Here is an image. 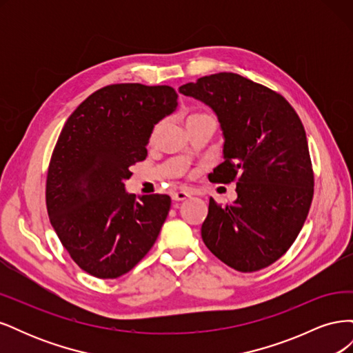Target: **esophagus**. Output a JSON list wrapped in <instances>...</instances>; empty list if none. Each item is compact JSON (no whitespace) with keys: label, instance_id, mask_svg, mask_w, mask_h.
I'll use <instances>...</instances> for the list:
<instances>
[{"label":"esophagus","instance_id":"obj_1","mask_svg":"<svg viewBox=\"0 0 353 353\" xmlns=\"http://www.w3.org/2000/svg\"><path fill=\"white\" fill-rule=\"evenodd\" d=\"M190 196H191L190 191H187V190H178V191H175V193H174L172 199H174L175 201H183V200L188 199Z\"/></svg>","mask_w":353,"mask_h":353}]
</instances>
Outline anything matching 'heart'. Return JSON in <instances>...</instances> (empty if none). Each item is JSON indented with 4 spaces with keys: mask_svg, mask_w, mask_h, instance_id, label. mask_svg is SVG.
<instances>
[{
    "mask_svg": "<svg viewBox=\"0 0 353 353\" xmlns=\"http://www.w3.org/2000/svg\"><path fill=\"white\" fill-rule=\"evenodd\" d=\"M191 116H208L206 113H194V114H190L188 117H191Z\"/></svg>",
    "mask_w": 353,
    "mask_h": 353,
    "instance_id": "obj_1",
    "label": "heart"
}]
</instances>
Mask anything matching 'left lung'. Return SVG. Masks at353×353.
<instances>
[{
	"label": "left lung",
	"instance_id": "1",
	"mask_svg": "<svg viewBox=\"0 0 353 353\" xmlns=\"http://www.w3.org/2000/svg\"><path fill=\"white\" fill-rule=\"evenodd\" d=\"M209 104L225 137V160L213 183H236L237 200L210 197L201 239L240 272H254L292 248L311 209L314 169L301 117L280 92L241 74L221 72L179 87Z\"/></svg>",
	"mask_w": 353,
	"mask_h": 353
}]
</instances>
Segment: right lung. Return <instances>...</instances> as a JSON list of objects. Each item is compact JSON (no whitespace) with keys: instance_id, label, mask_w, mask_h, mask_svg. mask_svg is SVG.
Instances as JSON below:
<instances>
[{"instance_id":"add662e5","label":"right lung","mask_w":353,"mask_h":353,"mask_svg":"<svg viewBox=\"0 0 353 353\" xmlns=\"http://www.w3.org/2000/svg\"><path fill=\"white\" fill-rule=\"evenodd\" d=\"M176 100L169 85L113 83L83 100L63 126L48 165L46 205L63 248L92 276L117 279L153 248L170 197L137 200L126 194L125 181Z\"/></svg>"}]
</instances>
